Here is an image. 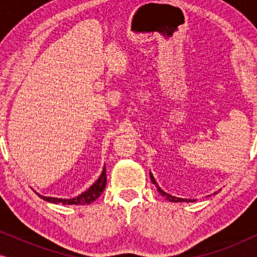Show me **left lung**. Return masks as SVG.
Wrapping results in <instances>:
<instances>
[{
  "instance_id": "8db88e82",
  "label": "left lung",
  "mask_w": 257,
  "mask_h": 257,
  "mask_svg": "<svg viewBox=\"0 0 257 257\" xmlns=\"http://www.w3.org/2000/svg\"><path fill=\"white\" fill-rule=\"evenodd\" d=\"M150 175H151V180H152V184H154L156 185V187H157V191L160 193V195H163L164 198H166L168 201H171V202H193V201H195V200H192V199H182V198H177V196H173V195H171V194H167L166 192H164L163 189H161L159 186H158V184H157V181L154 180V178H153V175L150 173Z\"/></svg>"
}]
</instances>
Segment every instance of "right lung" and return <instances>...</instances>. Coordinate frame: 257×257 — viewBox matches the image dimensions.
I'll list each match as a JSON object with an SVG mask.
<instances>
[{"mask_svg":"<svg viewBox=\"0 0 257 257\" xmlns=\"http://www.w3.org/2000/svg\"><path fill=\"white\" fill-rule=\"evenodd\" d=\"M105 186H106V168H103L100 177L98 178V180L91 186V187L85 191L82 194L76 196L73 199H58V198H51V196H43L41 194H36L40 196L41 199L45 200L48 202L52 203H63V205H90L91 202H93L94 200L98 199L100 196L101 193L104 192Z\"/></svg>","mask_w":257,"mask_h":257,"instance_id":"add662e5","label":"right lung"}]
</instances>
